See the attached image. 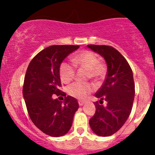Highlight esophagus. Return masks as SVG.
I'll return each instance as SVG.
<instances>
[{
    "label": "esophagus",
    "instance_id": "esophagus-1",
    "mask_svg": "<svg viewBox=\"0 0 155 155\" xmlns=\"http://www.w3.org/2000/svg\"><path fill=\"white\" fill-rule=\"evenodd\" d=\"M78 104H79V105H81H81H84V101H81V100H79V101H78Z\"/></svg>",
    "mask_w": 155,
    "mask_h": 155
}]
</instances>
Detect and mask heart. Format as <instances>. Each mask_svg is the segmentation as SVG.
Listing matches in <instances>:
<instances>
[{
    "label": "heart",
    "instance_id": "1",
    "mask_svg": "<svg viewBox=\"0 0 155 155\" xmlns=\"http://www.w3.org/2000/svg\"><path fill=\"white\" fill-rule=\"evenodd\" d=\"M72 62L77 68H81L87 70V78H92L94 81L102 79L105 74L106 68L103 62L99 61L98 56L89 50H84L72 57ZM59 73L62 81L68 83L74 78L76 70L73 64L64 61L60 65ZM94 87L90 83H79L74 82L70 84L67 91L71 96L76 98H85L91 92Z\"/></svg>",
    "mask_w": 155,
    "mask_h": 155
}]
</instances>
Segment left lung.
I'll return each mask as SVG.
<instances>
[{"label": "left lung", "mask_w": 155, "mask_h": 155, "mask_svg": "<svg viewBox=\"0 0 155 155\" xmlns=\"http://www.w3.org/2000/svg\"><path fill=\"white\" fill-rule=\"evenodd\" d=\"M105 58L107 74L94 96L105 106L95 102L96 111L90 119L91 130L98 136L108 137L116 133L125 124L132 110L135 94L133 71L121 53L110 46L87 45Z\"/></svg>", "instance_id": "8db88e82"}]
</instances>
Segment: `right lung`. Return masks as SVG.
Instances as JSON below:
<instances>
[{
    "instance_id": "right-lung-1",
    "label": "right lung",
    "mask_w": 155,
    "mask_h": 155,
    "mask_svg": "<svg viewBox=\"0 0 155 155\" xmlns=\"http://www.w3.org/2000/svg\"><path fill=\"white\" fill-rule=\"evenodd\" d=\"M75 45H54L35 55L28 64L23 84V96L28 116L35 126L51 137H61L69 131L74 115L79 107L74 97L61 91L60 65ZM64 96L62 103L53 94Z\"/></svg>"
}]
</instances>
